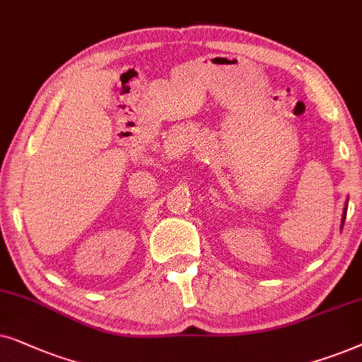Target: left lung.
Segmentation results:
<instances>
[{"label": "left lung", "mask_w": 362, "mask_h": 362, "mask_svg": "<svg viewBox=\"0 0 362 362\" xmlns=\"http://www.w3.org/2000/svg\"><path fill=\"white\" fill-rule=\"evenodd\" d=\"M344 218H346V210H344V215H343V225H344Z\"/></svg>", "instance_id": "1"}]
</instances>
